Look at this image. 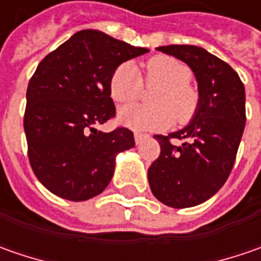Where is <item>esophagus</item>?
<instances>
[{
	"instance_id": "1",
	"label": "esophagus",
	"mask_w": 261,
	"mask_h": 261,
	"mask_svg": "<svg viewBox=\"0 0 261 261\" xmlns=\"http://www.w3.org/2000/svg\"><path fill=\"white\" fill-rule=\"evenodd\" d=\"M134 138H135V142H136V145H138V144H141V142H142V139H144V138H146V135H144V134H139V132H135V134H134Z\"/></svg>"
}]
</instances>
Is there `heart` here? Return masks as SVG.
I'll return each instance as SVG.
<instances>
[{"mask_svg": "<svg viewBox=\"0 0 261 261\" xmlns=\"http://www.w3.org/2000/svg\"><path fill=\"white\" fill-rule=\"evenodd\" d=\"M144 81L148 88H160L152 97L154 107L134 105L119 112V122L135 130H161L171 125L189 122L199 107V91L192 86L189 66L170 56L151 58L144 66ZM144 83L135 65L125 62L110 78V95L119 105L136 100Z\"/></svg>", "mask_w": 261, "mask_h": 261, "instance_id": "heart-1", "label": "heart"}]
</instances>
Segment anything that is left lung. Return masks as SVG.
Segmentation results:
<instances>
[{"label": "left lung", "instance_id": "left-lung-1", "mask_svg": "<svg viewBox=\"0 0 261 261\" xmlns=\"http://www.w3.org/2000/svg\"><path fill=\"white\" fill-rule=\"evenodd\" d=\"M156 49L190 66L197 81L199 107L183 129L154 136L161 152L148 168V181L161 203L192 207L215 195L234 167L246 126V90L236 71L203 47ZM171 137L185 142L175 147L169 142Z\"/></svg>", "mask_w": 261, "mask_h": 261}]
</instances>
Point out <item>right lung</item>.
I'll use <instances>...</instances> for the list:
<instances>
[{
	"mask_svg": "<svg viewBox=\"0 0 261 261\" xmlns=\"http://www.w3.org/2000/svg\"><path fill=\"white\" fill-rule=\"evenodd\" d=\"M149 52L98 30H81L46 55L27 87L24 132L39 181L62 199L100 195L116 155L135 146L132 130L95 126L115 117L110 78L126 61Z\"/></svg>",
	"mask_w": 261,
	"mask_h": 261,
	"instance_id": "obj_1",
	"label": "right lung"
}]
</instances>
